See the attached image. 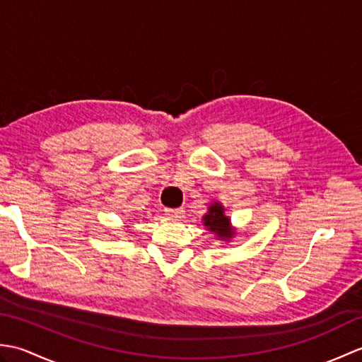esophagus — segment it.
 Instances as JSON below:
<instances>
[{"instance_id":"obj_1","label":"esophagus","mask_w":362,"mask_h":362,"mask_svg":"<svg viewBox=\"0 0 362 362\" xmlns=\"http://www.w3.org/2000/svg\"><path fill=\"white\" fill-rule=\"evenodd\" d=\"M165 213L169 219L180 221L183 218V214H185V210L183 209H168V210H165Z\"/></svg>"}]
</instances>
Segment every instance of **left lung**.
Masks as SVG:
<instances>
[{
	"instance_id": "obj_1",
	"label": "left lung",
	"mask_w": 362,
	"mask_h": 362,
	"mask_svg": "<svg viewBox=\"0 0 362 362\" xmlns=\"http://www.w3.org/2000/svg\"><path fill=\"white\" fill-rule=\"evenodd\" d=\"M202 222L206 230L216 233V236L222 241H230V238L235 235L230 219L224 214V205H221L219 202H213L209 206V213L202 218Z\"/></svg>"
}]
</instances>
